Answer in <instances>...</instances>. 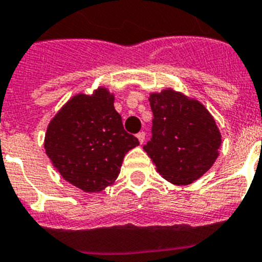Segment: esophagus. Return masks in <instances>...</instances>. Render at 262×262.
Returning <instances> with one entry per match:
<instances>
[{
    "label": "esophagus",
    "mask_w": 262,
    "mask_h": 262,
    "mask_svg": "<svg viewBox=\"0 0 262 262\" xmlns=\"http://www.w3.org/2000/svg\"><path fill=\"white\" fill-rule=\"evenodd\" d=\"M136 138L139 139V142H140V144H143L145 140V133L144 131H142V133H139L138 135H136Z\"/></svg>",
    "instance_id": "1"
}]
</instances>
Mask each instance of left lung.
Returning a JSON list of instances; mask_svg holds the SVG:
<instances>
[{
  "label": "left lung",
  "mask_w": 262,
  "mask_h": 262,
  "mask_svg": "<svg viewBox=\"0 0 262 262\" xmlns=\"http://www.w3.org/2000/svg\"><path fill=\"white\" fill-rule=\"evenodd\" d=\"M152 138L143 147L157 172L174 185H189L215 163L222 136L214 118L195 99L172 89L149 96Z\"/></svg>",
  "instance_id": "1"
}]
</instances>
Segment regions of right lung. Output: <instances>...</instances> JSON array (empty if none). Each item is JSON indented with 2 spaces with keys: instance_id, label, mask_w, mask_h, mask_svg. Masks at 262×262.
<instances>
[{
  "instance_id": "obj_1",
  "label": "right lung",
  "mask_w": 262,
  "mask_h": 262,
  "mask_svg": "<svg viewBox=\"0 0 262 262\" xmlns=\"http://www.w3.org/2000/svg\"><path fill=\"white\" fill-rule=\"evenodd\" d=\"M139 145L126 133L114 108V96L99 88L93 96L77 94L48 124L46 154L60 174L88 193L115 181L123 157Z\"/></svg>"
}]
</instances>
